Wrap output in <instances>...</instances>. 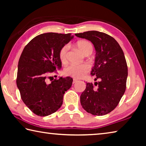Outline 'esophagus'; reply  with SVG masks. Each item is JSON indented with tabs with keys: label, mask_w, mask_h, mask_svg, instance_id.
Here are the masks:
<instances>
[{
	"label": "esophagus",
	"mask_w": 146,
	"mask_h": 146,
	"mask_svg": "<svg viewBox=\"0 0 146 146\" xmlns=\"http://www.w3.org/2000/svg\"><path fill=\"white\" fill-rule=\"evenodd\" d=\"M77 80H76V79H73V84H75V83H76V82H77Z\"/></svg>",
	"instance_id": "esophagus-1"
}]
</instances>
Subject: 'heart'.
Masks as SVG:
<instances>
[{
  "label": "heart",
  "instance_id": "1",
  "mask_svg": "<svg viewBox=\"0 0 146 146\" xmlns=\"http://www.w3.org/2000/svg\"><path fill=\"white\" fill-rule=\"evenodd\" d=\"M78 48L83 54L87 53L88 52L93 51V46L89 41L87 40H80L78 41L76 44ZM69 49V46L65 45L62 47L59 51V58L60 62L62 64H65L67 61V54ZM90 68L86 64H82V65H75V64H71L66 68L64 70V74L66 76H70L71 77L75 78H80L87 73Z\"/></svg>",
  "mask_w": 146,
  "mask_h": 146
}]
</instances>
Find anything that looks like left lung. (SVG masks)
<instances>
[{
	"mask_svg": "<svg viewBox=\"0 0 146 146\" xmlns=\"http://www.w3.org/2000/svg\"><path fill=\"white\" fill-rule=\"evenodd\" d=\"M93 43L96 50L91 74L95 75L94 86L87 83L80 95L82 108L93 115L108 114L118 106L126 89L127 66L122 48L115 39L97 31L76 33Z\"/></svg>",
	"mask_w": 146,
	"mask_h": 146,
	"instance_id": "left-lung-1",
	"label": "left lung"
}]
</instances>
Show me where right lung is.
I'll return each instance as SVG.
<instances>
[{"mask_svg": "<svg viewBox=\"0 0 146 146\" xmlns=\"http://www.w3.org/2000/svg\"><path fill=\"white\" fill-rule=\"evenodd\" d=\"M73 36L47 33L35 36L24 48L18 64L17 86L24 103L35 114L46 117L61 107L65 91L71 87V77L53 79L49 73L60 70L59 51Z\"/></svg>", "mask_w": 146, "mask_h": 146, "instance_id": "add662e5", "label": "right lung"}]
</instances>
